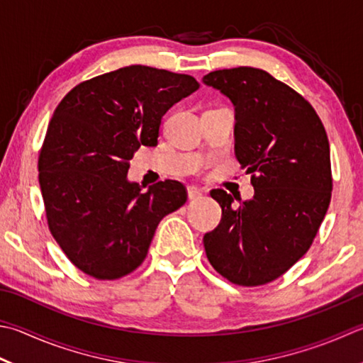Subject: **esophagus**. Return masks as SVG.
Segmentation results:
<instances>
[{
    "instance_id": "esophagus-1",
    "label": "esophagus",
    "mask_w": 363,
    "mask_h": 363,
    "mask_svg": "<svg viewBox=\"0 0 363 363\" xmlns=\"http://www.w3.org/2000/svg\"><path fill=\"white\" fill-rule=\"evenodd\" d=\"M202 194H203L202 189H199V188H196V186H189V188H188V199H189V201L201 199Z\"/></svg>"
}]
</instances>
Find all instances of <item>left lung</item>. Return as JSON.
<instances>
[{"instance_id": "left-lung-1", "label": "left lung", "mask_w": 363, "mask_h": 363, "mask_svg": "<svg viewBox=\"0 0 363 363\" xmlns=\"http://www.w3.org/2000/svg\"><path fill=\"white\" fill-rule=\"evenodd\" d=\"M202 80L235 107V156L255 188V197L238 207L235 196L211 191L223 215L203 235V248L230 283L267 284L310 250L327 213L333 182L329 139L310 102L269 72L240 66Z\"/></svg>"}]
</instances>
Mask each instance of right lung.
Instances as JSON below:
<instances>
[{
    "instance_id": "1",
    "label": "right lung",
    "mask_w": 363,
    "mask_h": 363,
    "mask_svg": "<svg viewBox=\"0 0 363 363\" xmlns=\"http://www.w3.org/2000/svg\"><path fill=\"white\" fill-rule=\"evenodd\" d=\"M197 88L188 74L133 65L82 82L55 108L39 186L53 238L86 275L118 279L134 272L160 221L186 202L180 182L142 193L126 174L140 145H158L162 115Z\"/></svg>"
}]
</instances>
